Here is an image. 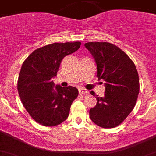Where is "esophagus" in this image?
<instances>
[{
    "instance_id": "1",
    "label": "esophagus",
    "mask_w": 156,
    "mask_h": 156,
    "mask_svg": "<svg viewBox=\"0 0 156 156\" xmlns=\"http://www.w3.org/2000/svg\"><path fill=\"white\" fill-rule=\"evenodd\" d=\"M79 93L80 94H87L89 92H88L87 90H86V89H84V88H80L79 89Z\"/></svg>"
}]
</instances>
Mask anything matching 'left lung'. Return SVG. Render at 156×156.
Here are the masks:
<instances>
[{
    "label": "left lung",
    "mask_w": 156,
    "mask_h": 156,
    "mask_svg": "<svg viewBox=\"0 0 156 156\" xmlns=\"http://www.w3.org/2000/svg\"><path fill=\"white\" fill-rule=\"evenodd\" d=\"M85 47L95 59L98 80L105 82V95L90 109V119L103 128L119 126L131 112L140 90L137 69L129 56L108 42H88Z\"/></svg>",
    "instance_id": "1"
}]
</instances>
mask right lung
I'll return each mask as SVG.
<instances>
[{
	"instance_id": "add662e5",
	"label": "right lung",
	"mask_w": 156,
	"mask_h": 156,
	"mask_svg": "<svg viewBox=\"0 0 156 156\" xmlns=\"http://www.w3.org/2000/svg\"><path fill=\"white\" fill-rule=\"evenodd\" d=\"M80 44L78 41L54 43L35 50L23 62L18 92L28 113L41 125L57 126L68 118L78 90L55 86L51 79L57 75L63 58L76 51Z\"/></svg>"
}]
</instances>
